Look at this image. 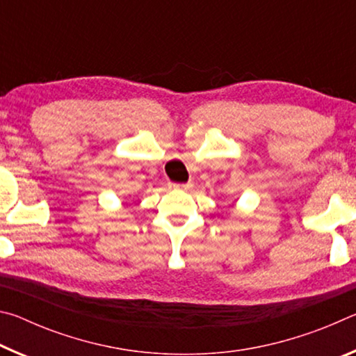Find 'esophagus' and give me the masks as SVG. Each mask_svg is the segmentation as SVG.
Returning a JSON list of instances; mask_svg holds the SVG:
<instances>
[{
    "instance_id": "esophagus-1",
    "label": "esophagus",
    "mask_w": 356,
    "mask_h": 356,
    "mask_svg": "<svg viewBox=\"0 0 356 356\" xmlns=\"http://www.w3.org/2000/svg\"><path fill=\"white\" fill-rule=\"evenodd\" d=\"M172 188H177V190H186V188H191V182L188 184H171Z\"/></svg>"
}]
</instances>
